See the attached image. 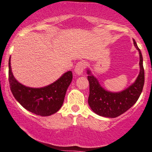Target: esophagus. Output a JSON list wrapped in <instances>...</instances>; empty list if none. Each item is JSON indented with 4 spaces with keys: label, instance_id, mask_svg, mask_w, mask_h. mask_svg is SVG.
<instances>
[{
    "label": "esophagus",
    "instance_id": "esophagus-1",
    "mask_svg": "<svg viewBox=\"0 0 152 152\" xmlns=\"http://www.w3.org/2000/svg\"><path fill=\"white\" fill-rule=\"evenodd\" d=\"M86 62H84V61H80L76 64V67H75V72L77 75H81L84 72L85 68H86Z\"/></svg>",
    "mask_w": 152,
    "mask_h": 152
}]
</instances>
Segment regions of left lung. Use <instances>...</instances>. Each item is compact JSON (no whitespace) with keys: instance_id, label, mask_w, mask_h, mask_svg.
<instances>
[{"instance_id":"1","label":"left lung","mask_w":152,"mask_h":152,"mask_svg":"<svg viewBox=\"0 0 152 152\" xmlns=\"http://www.w3.org/2000/svg\"><path fill=\"white\" fill-rule=\"evenodd\" d=\"M133 45L139 53V74L136 81L126 89L118 92L107 91L101 86L90 69L87 70V79L89 82L88 103L92 111L98 115L111 118L121 115L137 102L142 92L144 84L143 57L134 39Z\"/></svg>"}]
</instances>
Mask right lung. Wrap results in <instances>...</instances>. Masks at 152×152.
Returning a JSON list of instances; mask_svg holds the SVG:
<instances>
[{
    "label": "right lung",
    "instance_id": "add662e5",
    "mask_svg": "<svg viewBox=\"0 0 152 152\" xmlns=\"http://www.w3.org/2000/svg\"><path fill=\"white\" fill-rule=\"evenodd\" d=\"M72 79V72L69 71L48 86L40 88L26 86L13 75L11 57L8 61V79L11 92L23 107L37 115L49 116L61 109Z\"/></svg>",
    "mask_w": 152,
    "mask_h": 152
}]
</instances>
